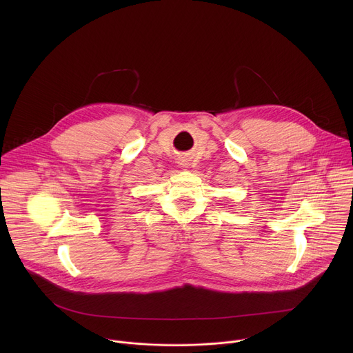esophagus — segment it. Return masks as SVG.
Wrapping results in <instances>:
<instances>
[{
	"mask_svg": "<svg viewBox=\"0 0 353 353\" xmlns=\"http://www.w3.org/2000/svg\"><path fill=\"white\" fill-rule=\"evenodd\" d=\"M185 165H187V163H185ZM185 165H184V166H185Z\"/></svg>",
	"mask_w": 353,
	"mask_h": 353,
	"instance_id": "1",
	"label": "esophagus"
}]
</instances>
